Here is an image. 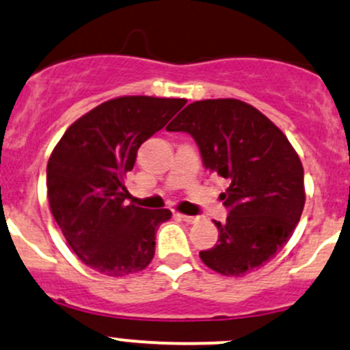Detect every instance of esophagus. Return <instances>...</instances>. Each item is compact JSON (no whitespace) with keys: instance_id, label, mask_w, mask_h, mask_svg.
Instances as JSON below:
<instances>
[{"instance_id":"34e87169","label":"esophagus","mask_w":350,"mask_h":350,"mask_svg":"<svg viewBox=\"0 0 350 350\" xmlns=\"http://www.w3.org/2000/svg\"><path fill=\"white\" fill-rule=\"evenodd\" d=\"M179 216H181L183 221H186L187 224H194L200 221V216H187V215H179Z\"/></svg>"}]
</instances>
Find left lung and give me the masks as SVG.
<instances>
[{
    "instance_id": "1",
    "label": "left lung",
    "mask_w": 350,
    "mask_h": 350,
    "mask_svg": "<svg viewBox=\"0 0 350 350\" xmlns=\"http://www.w3.org/2000/svg\"><path fill=\"white\" fill-rule=\"evenodd\" d=\"M200 147L204 167L230 181L219 198L230 209L215 221L218 243L200 252L224 277L258 270L280 252L305 204L304 165L286 135L258 109L237 98L198 100L169 124Z\"/></svg>"
}]
</instances>
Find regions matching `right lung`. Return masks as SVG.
<instances>
[{
  "instance_id": "obj_1",
  "label": "right lung",
  "mask_w": 350,
  "mask_h": 350,
  "mask_svg": "<svg viewBox=\"0 0 350 350\" xmlns=\"http://www.w3.org/2000/svg\"><path fill=\"white\" fill-rule=\"evenodd\" d=\"M186 98L117 97L70 126L46 165L50 211L87 267L109 277L144 270L156 252V231L169 209L127 204L124 178L137 149L161 131Z\"/></svg>"
}]
</instances>
